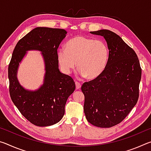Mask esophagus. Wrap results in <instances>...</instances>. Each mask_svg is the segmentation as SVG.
<instances>
[{"label": "esophagus", "instance_id": "obj_1", "mask_svg": "<svg viewBox=\"0 0 151 151\" xmlns=\"http://www.w3.org/2000/svg\"><path fill=\"white\" fill-rule=\"evenodd\" d=\"M75 85H76V89H80L81 87V84L80 83H78V82H75Z\"/></svg>", "mask_w": 151, "mask_h": 151}]
</instances>
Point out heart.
I'll use <instances>...</instances> for the list:
<instances>
[{
    "label": "heart",
    "mask_w": 151,
    "mask_h": 151,
    "mask_svg": "<svg viewBox=\"0 0 151 151\" xmlns=\"http://www.w3.org/2000/svg\"><path fill=\"white\" fill-rule=\"evenodd\" d=\"M109 57V49L105 42L83 36L70 39L66 48L61 47L57 51L58 63L64 73H71L77 64V73L89 79L99 77L104 72Z\"/></svg>",
    "instance_id": "b5f03b06"
}]
</instances>
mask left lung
Returning a JSON list of instances; mask_svg holds the SVG:
<instances>
[{
	"mask_svg": "<svg viewBox=\"0 0 151 151\" xmlns=\"http://www.w3.org/2000/svg\"><path fill=\"white\" fill-rule=\"evenodd\" d=\"M90 32L104 37L109 57L104 72L82 86L84 112L94 126L110 128L123 121L136 105L141 68L134 50L116 33L104 29Z\"/></svg>",
	"mask_w": 151,
	"mask_h": 151,
	"instance_id": "8db88e82",
	"label": "left lung"
}]
</instances>
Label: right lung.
<instances>
[{
	"mask_svg": "<svg viewBox=\"0 0 151 151\" xmlns=\"http://www.w3.org/2000/svg\"><path fill=\"white\" fill-rule=\"evenodd\" d=\"M66 34L64 29L37 27L17 42L12 52L8 71L10 95L20 113L36 126L59 122L65 114L66 101L75 90L73 79L58 68L57 49ZM29 50L41 52L45 63L43 83L35 91L24 88L17 78L19 63Z\"/></svg>",
	"mask_w": 151,
	"mask_h": 151,
	"instance_id": "right-lung-1",
	"label": "right lung"
}]
</instances>
